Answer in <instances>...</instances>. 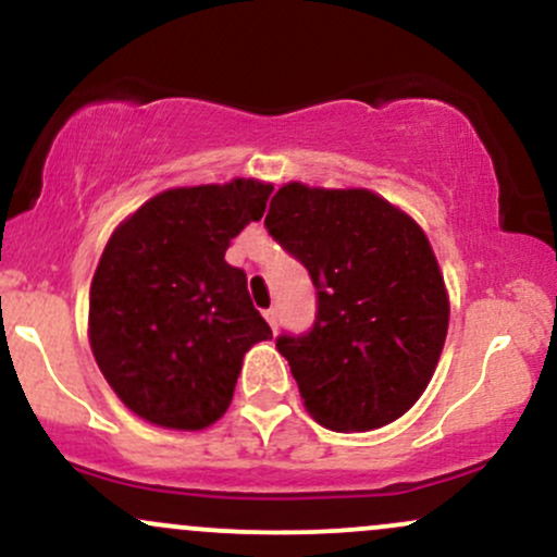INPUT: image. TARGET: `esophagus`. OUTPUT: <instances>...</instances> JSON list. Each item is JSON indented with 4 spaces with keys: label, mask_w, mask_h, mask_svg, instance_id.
Wrapping results in <instances>:
<instances>
[{
    "label": "esophagus",
    "mask_w": 557,
    "mask_h": 557,
    "mask_svg": "<svg viewBox=\"0 0 557 557\" xmlns=\"http://www.w3.org/2000/svg\"><path fill=\"white\" fill-rule=\"evenodd\" d=\"M265 321H268V324H271L273 332H278V310L276 308L265 310Z\"/></svg>",
    "instance_id": "34e87169"
}]
</instances>
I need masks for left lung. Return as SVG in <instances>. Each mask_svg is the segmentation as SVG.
<instances>
[{"label":"left lung","mask_w":557,"mask_h":557,"mask_svg":"<svg viewBox=\"0 0 557 557\" xmlns=\"http://www.w3.org/2000/svg\"><path fill=\"white\" fill-rule=\"evenodd\" d=\"M268 231L308 268L319 315L278 337L305 411L337 433L404 417L433 380L448 332V292L411 214L369 188L284 183Z\"/></svg>","instance_id":"left-lung-1"}]
</instances>
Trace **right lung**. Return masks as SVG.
Returning a JSON list of instances; mask_svg holds the SVG:
<instances>
[{"label": "right lung", "instance_id": "add662e5", "mask_svg": "<svg viewBox=\"0 0 557 557\" xmlns=\"http://www.w3.org/2000/svg\"><path fill=\"white\" fill-rule=\"evenodd\" d=\"M271 190L255 177L166 188L113 228L89 286L87 337L111 391L140 420L214 424L247 350L273 337L247 273L225 262Z\"/></svg>", "mask_w": 557, "mask_h": 557}]
</instances>
